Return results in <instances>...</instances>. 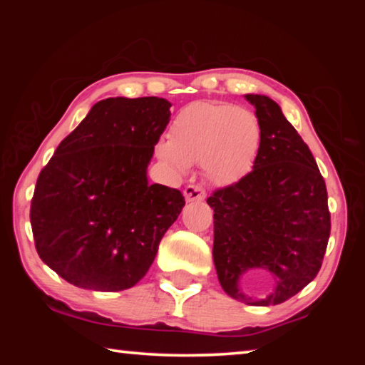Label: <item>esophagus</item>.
I'll list each match as a JSON object with an SVG mask.
<instances>
[{"label": "esophagus", "mask_w": 365, "mask_h": 365, "mask_svg": "<svg viewBox=\"0 0 365 365\" xmlns=\"http://www.w3.org/2000/svg\"><path fill=\"white\" fill-rule=\"evenodd\" d=\"M183 196H185V201L191 202V201H202L205 200L206 193L200 185H188V187L183 190Z\"/></svg>", "instance_id": "obj_1"}]
</instances>
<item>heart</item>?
<instances>
[{"mask_svg": "<svg viewBox=\"0 0 365 365\" xmlns=\"http://www.w3.org/2000/svg\"><path fill=\"white\" fill-rule=\"evenodd\" d=\"M261 145V125L255 113L228 103L196 101L172 120L168 141L156 154L163 163L183 174L200 163L202 175L217 187H230L248 174Z\"/></svg>", "mask_w": 365, "mask_h": 365, "instance_id": "1", "label": "heart"}]
</instances>
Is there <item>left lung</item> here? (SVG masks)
<instances>
[{
	"label": "left lung",
	"mask_w": 365,
	"mask_h": 365,
	"mask_svg": "<svg viewBox=\"0 0 365 365\" xmlns=\"http://www.w3.org/2000/svg\"><path fill=\"white\" fill-rule=\"evenodd\" d=\"M256 108L261 145L252 170L214 191L212 257L224 292L250 306H275L319 274L330 237L327 188L316 159L279 104L245 95ZM270 276L262 300L244 293L246 276Z\"/></svg>",
	"instance_id": "8db88e82"
}]
</instances>
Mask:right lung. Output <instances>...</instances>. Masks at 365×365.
Returning a JSON list of instances; mask_svg holds the SVG:
<instances>
[{"instance_id":"obj_1","label":"right lung","mask_w":365,"mask_h":365,"mask_svg":"<svg viewBox=\"0 0 365 365\" xmlns=\"http://www.w3.org/2000/svg\"><path fill=\"white\" fill-rule=\"evenodd\" d=\"M172 104L158 96L98 101L40 172L30 206L35 248L66 282L122 292L143 279L185 197L148 183Z\"/></svg>"}]
</instances>
